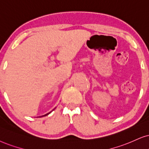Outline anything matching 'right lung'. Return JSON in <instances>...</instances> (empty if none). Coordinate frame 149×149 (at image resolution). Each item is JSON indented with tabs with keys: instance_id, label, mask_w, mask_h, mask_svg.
<instances>
[{
	"instance_id": "right-lung-1",
	"label": "right lung",
	"mask_w": 149,
	"mask_h": 149,
	"mask_svg": "<svg viewBox=\"0 0 149 149\" xmlns=\"http://www.w3.org/2000/svg\"><path fill=\"white\" fill-rule=\"evenodd\" d=\"M51 112H52V111H51ZM51 112H49V113H47V114H45V116H47V115H49V114Z\"/></svg>"
}]
</instances>
